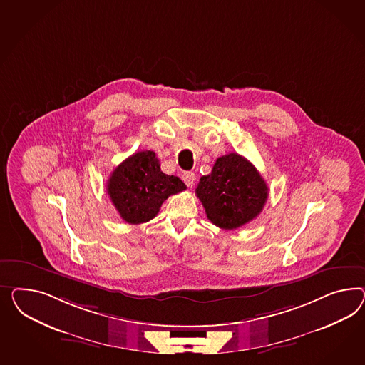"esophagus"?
Returning a JSON list of instances; mask_svg holds the SVG:
<instances>
[{
  "label": "esophagus",
  "mask_w": 365,
  "mask_h": 365,
  "mask_svg": "<svg viewBox=\"0 0 365 365\" xmlns=\"http://www.w3.org/2000/svg\"><path fill=\"white\" fill-rule=\"evenodd\" d=\"M182 179H183V182L187 185L188 187H192L194 186V183H195V174L194 173H183V175H182Z\"/></svg>",
  "instance_id": "esophagus-1"
}]
</instances>
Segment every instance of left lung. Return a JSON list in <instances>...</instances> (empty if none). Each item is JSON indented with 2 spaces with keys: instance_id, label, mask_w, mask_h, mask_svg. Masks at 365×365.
Returning a JSON list of instances; mask_svg holds the SVG:
<instances>
[{
  "instance_id": "8db88e82",
  "label": "left lung",
  "mask_w": 365,
  "mask_h": 365,
  "mask_svg": "<svg viewBox=\"0 0 365 365\" xmlns=\"http://www.w3.org/2000/svg\"><path fill=\"white\" fill-rule=\"evenodd\" d=\"M195 192L208 219L223 230H235L255 219L268 197L264 179L237 153L217 158L211 174L200 178Z\"/></svg>"
}]
</instances>
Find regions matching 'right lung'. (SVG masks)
Wrapping results in <instances>:
<instances>
[{
	"instance_id": "right-lung-1",
	"label": "right lung",
	"mask_w": 365,
	"mask_h": 365,
	"mask_svg": "<svg viewBox=\"0 0 365 365\" xmlns=\"http://www.w3.org/2000/svg\"><path fill=\"white\" fill-rule=\"evenodd\" d=\"M186 190L174 175L162 173L154 151H138L125 159L111 173L108 194L120 217L130 225H140L157 217L170 195Z\"/></svg>"
}]
</instances>
